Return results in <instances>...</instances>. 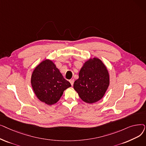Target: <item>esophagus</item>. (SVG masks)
<instances>
[{
  "mask_svg": "<svg viewBox=\"0 0 146 146\" xmlns=\"http://www.w3.org/2000/svg\"><path fill=\"white\" fill-rule=\"evenodd\" d=\"M74 82V79H71V80H70V83H71V85H73Z\"/></svg>",
  "mask_w": 146,
  "mask_h": 146,
  "instance_id": "34e87169",
  "label": "esophagus"
}]
</instances>
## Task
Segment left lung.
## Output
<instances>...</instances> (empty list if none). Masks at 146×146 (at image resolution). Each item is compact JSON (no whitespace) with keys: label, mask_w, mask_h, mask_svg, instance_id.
<instances>
[{"label":"left lung","mask_w":146,"mask_h":146,"mask_svg":"<svg viewBox=\"0 0 146 146\" xmlns=\"http://www.w3.org/2000/svg\"><path fill=\"white\" fill-rule=\"evenodd\" d=\"M110 85V74L102 61L90 58L84 63L73 85L83 101L95 103L104 97Z\"/></svg>","instance_id":"8db88e82"}]
</instances>
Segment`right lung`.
I'll list each match as a JSON object with an SVG mask.
<instances>
[{"instance_id": "1", "label": "right lung", "mask_w": 146, "mask_h": 146, "mask_svg": "<svg viewBox=\"0 0 146 146\" xmlns=\"http://www.w3.org/2000/svg\"><path fill=\"white\" fill-rule=\"evenodd\" d=\"M31 83L40 101L48 105L57 103L63 92L71 86L51 60L45 59L38 64L32 73Z\"/></svg>"}]
</instances>
